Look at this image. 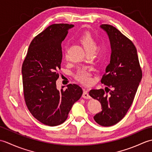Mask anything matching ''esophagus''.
<instances>
[{
  "mask_svg": "<svg viewBox=\"0 0 152 152\" xmlns=\"http://www.w3.org/2000/svg\"><path fill=\"white\" fill-rule=\"evenodd\" d=\"M82 97L83 99H91V96L89 95V93L88 90H83V95H82Z\"/></svg>",
  "mask_w": 152,
  "mask_h": 152,
  "instance_id": "34e87169",
  "label": "esophagus"
}]
</instances>
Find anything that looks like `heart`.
Here are the masks:
<instances>
[{
	"label": "heart",
	"instance_id": "b5f03b06",
	"mask_svg": "<svg viewBox=\"0 0 152 152\" xmlns=\"http://www.w3.org/2000/svg\"><path fill=\"white\" fill-rule=\"evenodd\" d=\"M78 40L82 44L88 53H94L97 49V42L93 35L88 32H85L80 35ZM64 56H66V52H64ZM74 77L78 81L85 84H89L91 82V74L90 72V70L87 68H78L74 74Z\"/></svg>",
	"mask_w": 152,
	"mask_h": 152
}]
</instances>
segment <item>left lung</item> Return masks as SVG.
I'll list each match as a JSON object with an SVG mask.
<instances>
[{
    "instance_id": "8db88e82",
    "label": "left lung",
    "mask_w": 152,
    "mask_h": 152,
    "mask_svg": "<svg viewBox=\"0 0 152 152\" xmlns=\"http://www.w3.org/2000/svg\"><path fill=\"white\" fill-rule=\"evenodd\" d=\"M101 28L108 34L112 50L110 64L101 79V83L107 87L105 91L91 89L89 94L101 102L102 106V111L93 118L95 121L100 125L110 127L121 121L127 114L142 72L137 49L132 41L112 25L102 24Z\"/></svg>"
}]
</instances>
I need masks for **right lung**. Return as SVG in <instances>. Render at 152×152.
<instances>
[{"instance_id": "1", "label": "right lung", "mask_w": 152, "mask_h": 152, "mask_svg": "<svg viewBox=\"0 0 152 152\" xmlns=\"http://www.w3.org/2000/svg\"><path fill=\"white\" fill-rule=\"evenodd\" d=\"M73 25L53 24L35 37L22 64L24 99L37 120L48 126L63 124L72 105L81 97L82 89L69 84L59 91L56 81L62 61L61 43Z\"/></svg>"}]
</instances>
